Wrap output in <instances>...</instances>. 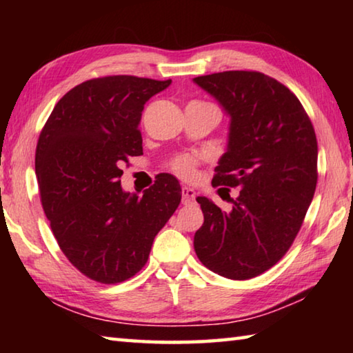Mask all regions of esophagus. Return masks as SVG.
Masks as SVG:
<instances>
[{"mask_svg":"<svg viewBox=\"0 0 353 353\" xmlns=\"http://www.w3.org/2000/svg\"><path fill=\"white\" fill-rule=\"evenodd\" d=\"M196 198V191L191 187H182V204L188 205Z\"/></svg>","mask_w":353,"mask_h":353,"instance_id":"34e87169","label":"esophagus"}]
</instances>
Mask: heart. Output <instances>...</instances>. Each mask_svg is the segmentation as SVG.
Here are the masks:
<instances>
[{
	"label": "heart",
	"mask_w": 353,
	"mask_h": 353,
	"mask_svg": "<svg viewBox=\"0 0 353 353\" xmlns=\"http://www.w3.org/2000/svg\"><path fill=\"white\" fill-rule=\"evenodd\" d=\"M194 165H196L194 157H191V155H182V157H179L172 162V168L176 170L179 176L191 177L194 172Z\"/></svg>",
	"instance_id": "b5f03b06"
}]
</instances>
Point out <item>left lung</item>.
Returning a JSON list of instances; mask_svg holds the SVG:
<instances>
[{"mask_svg": "<svg viewBox=\"0 0 353 353\" xmlns=\"http://www.w3.org/2000/svg\"><path fill=\"white\" fill-rule=\"evenodd\" d=\"M193 82L229 121L213 187H238L232 210L198 196L204 224L194 250L208 270L232 280L260 276L286 254L318 182L313 124L283 83L256 71H223Z\"/></svg>", "mask_w": 353, "mask_h": 353, "instance_id": "8db88e82", "label": "left lung"}]
</instances>
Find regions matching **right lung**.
<instances>
[{"label":"right lung","instance_id":"right-lung-1","mask_svg":"<svg viewBox=\"0 0 353 353\" xmlns=\"http://www.w3.org/2000/svg\"><path fill=\"white\" fill-rule=\"evenodd\" d=\"M170 85L171 79L135 76L82 82L59 101L40 134L41 205L65 256L97 282L135 276L181 204V183L166 172L143 196L124 191L119 181L121 165L143 154L145 104Z\"/></svg>","mask_w":353,"mask_h":353}]
</instances>
